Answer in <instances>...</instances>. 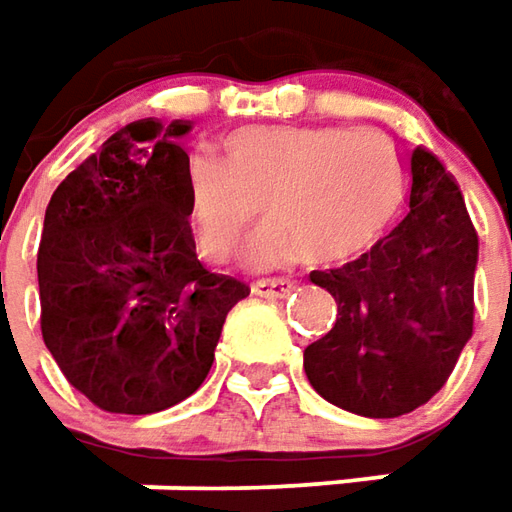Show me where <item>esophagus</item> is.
<instances>
[{
	"instance_id": "obj_1",
	"label": "esophagus",
	"mask_w": 512,
	"mask_h": 512,
	"mask_svg": "<svg viewBox=\"0 0 512 512\" xmlns=\"http://www.w3.org/2000/svg\"><path fill=\"white\" fill-rule=\"evenodd\" d=\"M294 289H297V283L289 280V277H269V280H255L252 283V291L257 297H266V300H283Z\"/></svg>"
}]
</instances>
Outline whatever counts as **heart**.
<instances>
[{
	"mask_svg": "<svg viewBox=\"0 0 512 512\" xmlns=\"http://www.w3.org/2000/svg\"><path fill=\"white\" fill-rule=\"evenodd\" d=\"M397 150L374 133L334 127H249L221 144L218 167L198 164L186 195L201 246L229 255L266 206L246 260L345 263L371 249L405 198Z\"/></svg>",
	"mask_w": 512,
	"mask_h": 512,
	"instance_id": "obj_1",
	"label": "heart"
}]
</instances>
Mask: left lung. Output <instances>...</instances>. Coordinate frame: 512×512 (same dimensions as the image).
Listing matches in <instances>:
<instances>
[{
    "instance_id": "8db88e82",
    "label": "left lung",
    "mask_w": 512,
    "mask_h": 512,
    "mask_svg": "<svg viewBox=\"0 0 512 512\" xmlns=\"http://www.w3.org/2000/svg\"><path fill=\"white\" fill-rule=\"evenodd\" d=\"M479 238L453 175L411 152L408 215L371 252L311 272L337 300V323L303 354L331 405L371 419L411 414L448 382L473 334Z\"/></svg>"
}]
</instances>
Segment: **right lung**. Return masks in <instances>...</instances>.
Wrapping results in <instances>:
<instances>
[{"mask_svg": "<svg viewBox=\"0 0 512 512\" xmlns=\"http://www.w3.org/2000/svg\"><path fill=\"white\" fill-rule=\"evenodd\" d=\"M189 121L110 135L47 203L42 337L67 382L107 414H158L201 388L226 314L249 286L203 269L189 226Z\"/></svg>", "mask_w": 512, "mask_h": 512, "instance_id": "right-lung-1", "label": "right lung"}]
</instances>
